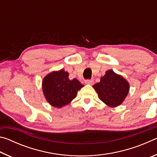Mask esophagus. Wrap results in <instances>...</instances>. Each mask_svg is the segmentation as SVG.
I'll list each match as a JSON object with an SVG mask.
<instances>
[{
    "label": "esophagus",
    "mask_w": 157,
    "mask_h": 157,
    "mask_svg": "<svg viewBox=\"0 0 157 157\" xmlns=\"http://www.w3.org/2000/svg\"><path fill=\"white\" fill-rule=\"evenodd\" d=\"M85 84L93 85L94 84V80H93V79H86V80H85Z\"/></svg>",
    "instance_id": "esophagus-1"
}]
</instances>
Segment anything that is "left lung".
I'll return each mask as SVG.
<instances>
[{
	"mask_svg": "<svg viewBox=\"0 0 157 157\" xmlns=\"http://www.w3.org/2000/svg\"><path fill=\"white\" fill-rule=\"evenodd\" d=\"M93 87L100 99L111 107L120 105L125 99L129 89L128 82L112 70L107 71L101 78L100 82Z\"/></svg>",
	"mask_w": 157,
	"mask_h": 157,
	"instance_id": "left-lung-1",
	"label": "left lung"
}]
</instances>
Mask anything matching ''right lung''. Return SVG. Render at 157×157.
<instances>
[{"instance_id": "right-lung-1", "label": "right lung", "mask_w": 157, "mask_h": 157, "mask_svg": "<svg viewBox=\"0 0 157 157\" xmlns=\"http://www.w3.org/2000/svg\"><path fill=\"white\" fill-rule=\"evenodd\" d=\"M64 70L50 73L43 79L42 88L50 105L61 108L70 103L76 97L77 92L84 86L77 79L70 80Z\"/></svg>"}]
</instances>
